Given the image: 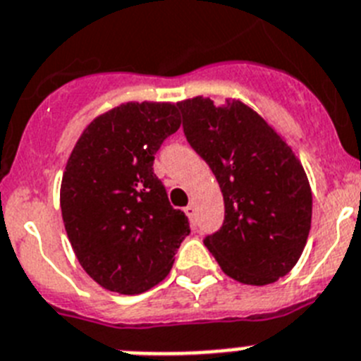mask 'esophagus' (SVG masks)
<instances>
[{
  "label": "esophagus",
  "instance_id": "obj_1",
  "mask_svg": "<svg viewBox=\"0 0 361 361\" xmlns=\"http://www.w3.org/2000/svg\"><path fill=\"white\" fill-rule=\"evenodd\" d=\"M185 212H187V216L190 218V221H194V218H196V205H194V203H189V205L185 207Z\"/></svg>",
  "mask_w": 361,
  "mask_h": 361
}]
</instances>
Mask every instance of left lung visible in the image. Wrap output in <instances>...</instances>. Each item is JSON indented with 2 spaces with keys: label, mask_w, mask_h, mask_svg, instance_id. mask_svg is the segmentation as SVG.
<instances>
[{
  "label": "left lung",
  "mask_w": 361,
  "mask_h": 361,
  "mask_svg": "<svg viewBox=\"0 0 361 361\" xmlns=\"http://www.w3.org/2000/svg\"><path fill=\"white\" fill-rule=\"evenodd\" d=\"M187 142L214 172L225 219L203 240L221 271L245 285L274 283L296 265L311 231L312 194L300 159L245 103H180Z\"/></svg>",
  "instance_id": "1"
}]
</instances>
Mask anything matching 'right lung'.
<instances>
[{"label":"right lung","instance_id":"1","mask_svg":"<svg viewBox=\"0 0 361 361\" xmlns=\"http://www.w3.org/2000/svg\"><path fill=\"white\" fill-rule=\"evenodd\" d=\"M180 103H123L98 116L72 149L61 216L78 262L103 289L142 294L165 280L189 236L169 203L154 154L180 128Z\"/></svg>","mask_w":361,"mask_h":361}]
</instances>
